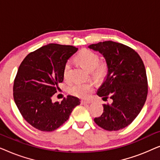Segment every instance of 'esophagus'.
Returning a JSON list of instances; mask_svg holds the SVG:
<instances>
[{
    "label": "esophagus",
    "mask_w": 160,
    "mask_h": 160,
    "mask_svg": "<svg viewBox=\"0 0 160 160\" xmlns=\"http://www.w3.org/2000/svg\"><path fill=\"white\" fill-rule=\"evenodd\" d=\"M91 101L90 100H82L81 101V103H82V105H87V104H89L91 103Z\"/></svg>",
    "instance_id": "34e87169"
}]
</instances>
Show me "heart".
<instances>
[{"label": "heart", "mask_w": 160, "mask_h": 160, "mask_svg": "<svg viewBox=\"0 0 160 160\" xmlns=\"http://www.w3.org/2000/svg\"><path fill=\"white\" fill-rule=\"evenodd\" d=\"M75 60L78 64L87 71H91L92 75L96 81H101L106 76L108 66L105 62H99V57L95 52L84 49L76 56ZM70 65L67 63L63 71V76L65 80L68 79ZM95 85L92 82L75 83L69 87V93L76 97L86 99L92 92Z\"/></svg>", "instance_id": "1"}]
</instances>
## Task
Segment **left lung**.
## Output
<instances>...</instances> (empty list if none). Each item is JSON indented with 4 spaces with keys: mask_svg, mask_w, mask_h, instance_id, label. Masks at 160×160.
Masks as SVG:
<instances>
[{
    "mask_svg": "<svg viewBox=\"0 0 160 160\" xmlns=\"http://www.w3.org/2000/svg\"><path fill=\"white\" fill-rule=\"evenodd\" d=\"M106 60L108 72L97 95L111 104H103V112L94 121L108 131L128 126L141 112L148 94L145 66L139 54L132 48L111 41L89 45Z\"/></svg>",
    "mask_w": 160,
    "mask_h": 160,
    "instance_id": "obj_1",
    "label": "left lung"
}]
</instances>
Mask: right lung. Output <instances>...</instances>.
<instances>
[{"instance_id": "1", "label": "right lung", "mask_w": 160, "mask_h": 160, "mask_svg": "<svg viewBox=\"0 0 160 160\" xmlns=\"http://www.w3.org/2000/svg\"><path fill=\"white\" fill-rule=\"evenodd\" d=\"M77 50L73 46L49 43L28 54L19 65L13 87L14 100L33 128L44 132L57 130L80 104V100L72 95L61 102L52 100L64 78L68 60Z\"/></svg>"}]
</instances>
